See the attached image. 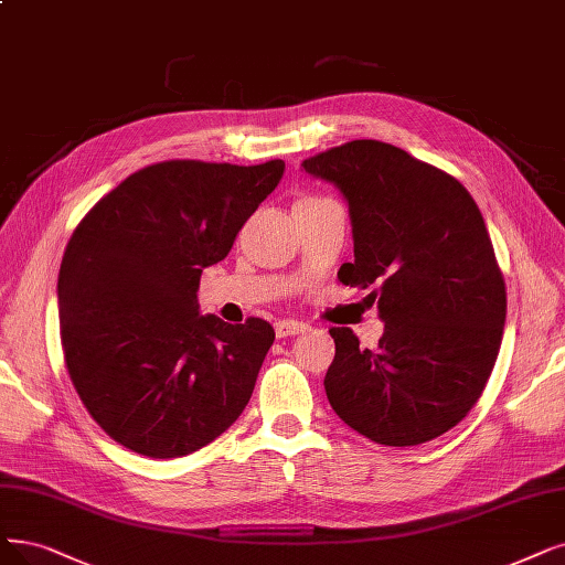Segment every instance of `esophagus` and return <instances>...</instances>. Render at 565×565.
<instances>
[{
    "instance_id": "1",
    "label": "esophagus",
    "mask_w": 565,
    "mask_h": 565,
    "mask_svg": "<svg viewBox=\"0 0 565 565\" xmlns=\"http://www.w3.org/2000/svg\"><path fill=\"white\" fill-rule=\"evenodd\" d=\"M308 329L306 322H299V320H278L276 322V335L278 338H287V335H297V333H303Z\"/></svg>"
}]
</instances>
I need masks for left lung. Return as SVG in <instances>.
Wrapping results in <instances>:
<instances>
[{
    "instance_id": "obj_1",
    "label": "left lung",
    "mask_w": 565,
    "mask_h": 565,
    "mask_svg": "<svg viewBox=\"0 0 565 565\" xmlns=\"http://www.w3.org/2000/svg\"><path fill=\"white\" fill-rule=\"evenodd\" d=\"M301 167L345 196L354 262L338 280L369 289L385 322L375 350L348 327L329 329L331 408L380 445L443 436L482 396L505 324V282L478 204L457 178L382 141H350Z\"/></svg>"
}]
</instances>
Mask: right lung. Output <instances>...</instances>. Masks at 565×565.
Instances as JSON below:
<instances>
[{
    "mask_svg": "<svg viewBox=\"0 0 565 565\" xmlns=\"http://www.w3.org/2000/svg\"><path fill=\"white\" fill-rule=\"evenodd\" d=\"M285 173L171 160L99 199L66 245L57 308L66 371L93 419L127 449L175 459L238 419L276 331L199 315L201 270Z\"/></svg>",
    "mask_w": 565,
    "mask_h": 565,
    "instance_id": "1",
    "label": "right lung"
}]
</instances>
